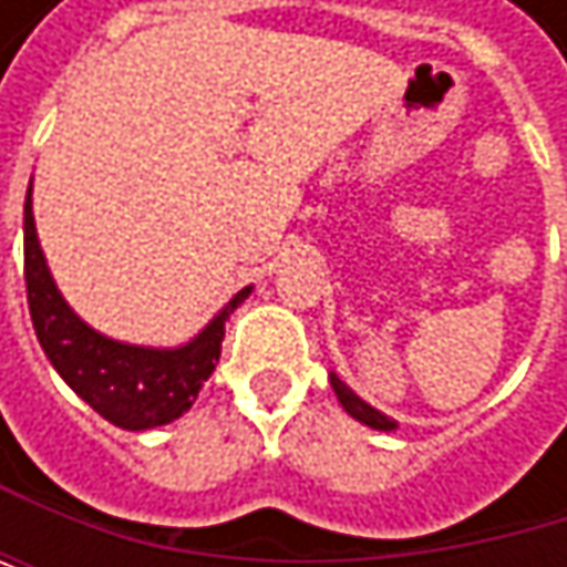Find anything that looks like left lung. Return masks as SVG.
Returning a JSON list of instances; mask_svg holds the SVG:
<instances>
[{
  "instance_id": "obj_1",
  "label": "left lung",
  "mask_w": 567,
  "mask_h": 567,
  "mask_svg": "<svg viewBox=\"0 0 567 567\" xmlns=\"http://www.w3.org/2000/svg\"><path fill=\"white\" fill-rule=\"evenodd\" d=\"M331 388H334V394L341 400V406H344L354 420H361L364 426H371V430H396V420H391V416L381 413V410H374L371 403H364V400L354 394L338 374H331Z\"/></svg>"
}]
</instances>
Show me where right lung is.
<instances>
[{"instance_id": "1", "label": "right lung", "mask_w": 567, "mask_h": 567, "mask_svg": "<svg viewBox=\"0 0 567 567\" xmlns=\"http://www.w3.org/2000/svg\"><path fill=\"white\" fill-rule=\"evenodd\" d=\"M25 291L42 351L64 384L121 430H154L183 416L199 388L216 371L229 315L249 298L252 285L179 348H141L114 341L84 324L61 298L39 246L32 216V186L25 193Z\"/></svg>"}]
</instances>
